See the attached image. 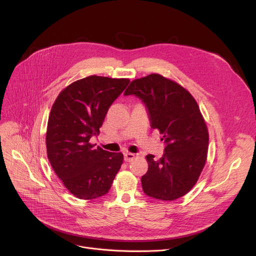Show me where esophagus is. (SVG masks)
Masks as SVG:
<instances>
[{
	"label": "esophagus",
	"instance_id": "esophagus-1",
	"mask_svg": "<svg viewBox=\"0 0 256 256\" xmlns=\"http://www.w3.org/2000/svg\"><path fill=\"white\" fill-rule=\"evenodd\" d=\"M136 158L135 154H132V152H126L124 154V160L126 162H132V160Z\"/></svg>",
	"mask_w": 256,
	"mask_h": 256
}]
</instances>
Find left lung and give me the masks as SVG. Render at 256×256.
<instances>
[{
    "label": "left lung",
    "mask_w": 256,
    "mask_h": 256,
    "mask_svg": "<svg viewBox=\"0 0 256 256\" xmlns=\"http://www.w3.org/2000/svg\"><path fill=\"white\" fill-rule=\"evenodd\" d=\"M126 96L145 104L152 128L162 134L165 154L160 160L147 154L148 170L142 189L150 197L172 201L189 192L202 171L208 148V130L192 94L158 74L134 80Z\"/></svg>",
    "instance_id": "8db88e82"
}]
</instances>
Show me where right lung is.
Wrapping results in <instances>:
<instances>
[{"mask_svg": "<svg viewBox=\"0 0 256 256\" xmlns=\"http://www.w3.org/2000/svg\"><path fill=\"white\" fill-rule=\"evenodd\" d=\"M128 83V78L90 76L64 88L52 106L48 158L64 186L80 199L106 195L122 165V154L96 147L90 139L100 135L110 106Z\"/></svg>", "mask_w": 256, "mask_h": 256, "instance_id": "obj_1", "label": "right lung"}]
</instances>
